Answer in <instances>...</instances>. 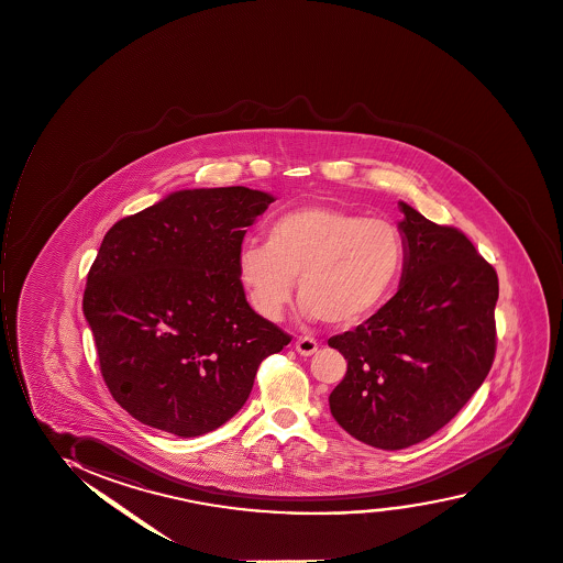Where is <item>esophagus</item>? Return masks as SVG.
<instances>
[{"label":"esophagus","mask_w":563,"mask_h":563,"mask_svg":"<svg viewBox=\"0 0 563 563\" xmlns=\"http://www.w3.org/2000/svg\"><path fill=\"white\" fill-rule=\"evenodd\" d=\"M297 352L300 353V355H305V357H310V355L318 352V342L310 339V336H300V339L297 340Z\"/></svg>","instance_id":"1"}]
</instances>
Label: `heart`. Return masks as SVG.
Returning a JSON list of instances; mask_svg holds the SVG:
<instances>
[{
    "mask_svg": "<svg viewBox=\"0 0 563 563\" xmlns=\"http://www.w3.org/2000/svg\"><path fill=\"white\" fill-rule=\"evenodd\" d=\"M402 263L405 242L391 221L305 206L274 219L265 244L240 250L236 276L263 318H282L297 282L305 318L352 327L378 312Z\"/></svg>",
    "mask_w": 563,
    "mask_h": 563,
    "instance_id": "1",
    "label": "heart"
}]
</instances>
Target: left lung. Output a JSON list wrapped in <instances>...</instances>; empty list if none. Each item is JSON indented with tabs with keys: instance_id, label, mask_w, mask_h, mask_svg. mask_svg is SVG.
<instances>
[{
	"instance_id": "obj_1",
	"label": "left lung",
	"mask_w": 563,
	"mask_h": 563,
	"mask_svg": "<svg viewBox=\"0 0 563 563\" xmlns=\"http://www.w3.org/2000/svg\"><path fill=\"white\" fill-rule=\"evenodd\" d=\"M399 291L357 329L329 339L347 371L332 418L368 446L426 441L467 405L495 355L497 272L463 232L399 202Z\"/></svg>"
}]
</instances>
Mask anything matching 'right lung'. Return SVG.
Returning a JSON list of instances; mask_svg holds the SVG:
<instances>
[{
	"label": "right lung",
	"instance_id": "add662e5",
	"mask_svg": "<svg viewBox=\"0 0 563 563\" xmlns=\"http://www.w3.org/2000/svg\"><path fill=\"white\" fill-rule=\"evenodd\" d=\"M274 200L247 187L176 190L103 236L82 313L103 382L132 418L184 439L210 433L291 342L236 276L247 227Z\"/></svg>",
	"mask_w": 563,
	"mask_h": 563
}]
</instances>
